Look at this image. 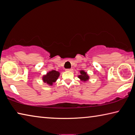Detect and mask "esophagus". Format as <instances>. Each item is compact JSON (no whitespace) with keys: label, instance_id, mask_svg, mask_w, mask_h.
Wrapping results in <instances>:
<instances>
[{"label":"esophagus","instance_id":"esophagus-1","mask_svg":"<svg viewBox=\"0 0 135 135\" xmlns=\"http://www.w3.org/2000/svg\"><path fill=\"white\" fill-rule=\"evenodd\" d=\"M66 71H70V72H72L73 71V68H70V69H67Z\"/></svg>","mask_w":135,"mask_h":135}]
</instances>
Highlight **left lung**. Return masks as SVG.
<instances>
[{"label": "left lung", "instance_id": "obj_1", "mask_svg": "<svg viewBox=\"0 0 135 135\" xmlns=\"http://www.w3.org/2000/svg\"><path fill=\"white\" fill-rule=\"evenodd\" d=\"M80 74L78 76V78H79L81 81H83L84 82L89 80V76H88V74H87L86 72L84 71V70H81L80 71Z\"/></svg>", "mask_w": 135, "mask_h": 135}]
</instances>
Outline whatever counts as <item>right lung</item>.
<instances>
[{
    "instance_id": "obj_1",
    "label": "right lung",
    "mask_w": 135,
    "mask_h": 135,
    "mask_svg": "<svg viewBox=\"0 0 135 135\" xmlns=\"http://www.w3.org/2000/svg\"><path fill=\"white\" fill-rule=\"evenodd\" d=\"M60 75V73L55 70H52L47 72L46 74L42 77V80L44 83H47L49 86H52Z\"/></svg>"
}]
</instances>
